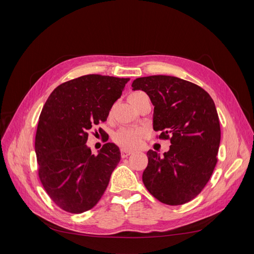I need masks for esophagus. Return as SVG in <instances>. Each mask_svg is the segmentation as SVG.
Listing matches in <instances>:
<instances>
[{
	"label": "esophagus",
	"mask_w": 254,
	"mask_h": 254,
	"mask_svg": "<svg viewBox=\"0 0 254 254\" xmlns=\"http://www.w3.org/2000/svg\"><path fill=\"white\" fill-rule=\"evenodd\" d=\"M131 151H128V150H125V149H122L121 150V156H122V158H127V157H129L130 155H131Z\"/></svg>",
	"instance_id": "esophagus-1"
}]
</instances>
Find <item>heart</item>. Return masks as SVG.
Listing matches in <instances>:
<instances>
[{
  "label": "heart",
  "mask_w": 254,
  "mask_h": 254,
  "mask_svg": "<svg viewBox=\"0 0 254 254\" xmlns=\"http://www.w3.org/2000/svg\"><path fill=\"white\" fill-rule=\"evenodd\" d=\"M147 97L144 92L142 91H135L131 92L129 94L128 99L129 102L131 103L133 107H135L137 104H139L143 98ZM142 131L139 129H134V128H122L119 131L114 134L113 140L121 147L125 148V149H133L136 148L137 146L140 145L141 140H142Z\"/></svg>",
  "instance_id": "1"
}]
</instances>
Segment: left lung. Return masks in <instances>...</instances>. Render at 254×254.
Here are the masks:
<instances>
[{
    "label": "left lung",
    "mask_w": 254,
    "mask_h": 254,
    "mask_svg": "<svg viewBox=\"0 0 254 254\" xmlns=\"http://www.w3.org/2000/svg\"><path fill=\"white\" fill-rule=\"evenodd\" d=\"M131 87L149 96L153 130L172 144L163 157L147 151L144 186L162 203H187L203 190L217 163L220 125L213 99L197 84L174 76L140 77Z\"/></svg>",
    "instance_id": "obj_1"
}]
</instances>
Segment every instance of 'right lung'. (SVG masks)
I'll use <instances>...</instances> for the list:
<instances>
[{
  "instance_id": "right-lung-1",
  "label": "right lung",
  "mask_w": 254,
  "mask_h": 254,
  "mask_svg": "<svg viewBox=\"0 0 254 254\" xmlns=\"http://www.w3.org/2000/svg\"><path fill=\"white\" fill-rule=\"evenodd\" d=\"M129 78L97 74L61 83L44 104L35 151L44 190L60 209L80 214L92 209L108 187L121 151L106 143L98 155L86 145L88 132L107 121ZM105 132L99 128V133Z\"/></svg>"
}]
</instances>
